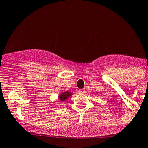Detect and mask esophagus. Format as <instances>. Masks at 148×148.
I'll return each instance as SVG.
<instances>
[{
  "label": "esophagus",
  "mask_w": 148,
  "mask_h": 148,
  "mask_svg": "<svg viewBox=\"0 0 148 148\" xmlns=\"http://www.w3.org/2000/svg\"><path fill=\"white\" fill-rule=\"evenodd\" d=\"M79 92L80 93H85V92H86V90H85L84 89H81V90H79Z\"/></svg>",
  "instance_id": "obj_1"
}]
</instances>
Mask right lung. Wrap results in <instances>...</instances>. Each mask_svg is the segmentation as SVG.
I'll return each mask as SVG.
<instances>
[{
    "instance_id": "obj_1",
    "label": "right lung",
    "mask_w": 148,
    "mask_h": 148,
    "mask_svg": "<svg viewBox=\"0 0 148 148\" xmlns=\"http://www.w3.org/2000/svg\"><path fill=\"white\" fill-rule=\"evenodd\" d=\"M72 95V93H70L69 92H64L61 93V95H59V99L60 101H64V100H66L69 97Z\"/></svg>"
}]
</instances>
